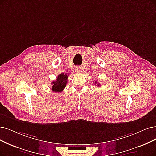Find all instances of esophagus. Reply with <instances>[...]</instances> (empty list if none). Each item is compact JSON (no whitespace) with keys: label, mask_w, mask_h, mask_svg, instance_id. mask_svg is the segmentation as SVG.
I'll return each mask as SVG.
<instances>
[{"label":"esophagus","mask_w":156,"mask_h":156,"mask_svg":"<svg viewBox=\"0 0 156 156\" xmlns=\"http://www.w3.org/2000/svg\"><path fill=\"white\" fill-rule=\"evenodd\" d=\"M76 70L77 72H80L82 71V68L80 67V66H77L76 67Z\"/></svg>","instance_id":"34e87169"}]
</instances>
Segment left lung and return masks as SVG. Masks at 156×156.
Masks as SVG:
<instances>
[{
    "label": "left lung",
    "mask_w": 156,
    "mask_h": 156,
    "mask_svg": "<svg viewBox=\"0 0 156 156\" xmlns=\"http://www.w3.org/2000/svg\"><path fill=\"white\" fill-rule=\"evenodd\" d=\"M95 83V84H97L98 86H101V84H100L99 83H97V80H96V81H95V83Z\"/></svg>",
    "instance_id": "obj_1"
}]
</instances>
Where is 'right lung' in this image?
Listing matches in <instances>:
<instances>
[{
	"instance_id": "1",
	"label": "right lung",
	"mask_w": 156,
	"mask_h": 156,
	"mask_svg": "<svg viewBox=\"0 0 156 156\" xmlns=\"http://www.w3.org/2000/svg\"><path fill=\"white\" fill-rule=\"evenodd\" d=\"M68 76L66 73H60L56 80L52 83V90L54 92H61L63 91L67 84Z\"/></svg>"
}]
</instances>
